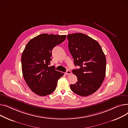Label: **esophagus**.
Returning a JSON list of instances; mask_svg holds the SVG:
<instances>
[{
	"label": "esophagus",
	"instance_id": "esophagus-1",
	"mask_svg": "<svg viewBox=\"0 0 128 128\" xmlns=\"http://www.w3.org/2000/svg\"><path fill=\"white\" fill-rule=\"evenodd\" d=\"M71 73H72L70 71H69V70L66 71L65 72V74H66V75H70V74H71Z\"/></svg>",
	"mask_w": 128,
	"mask_h": 128
}]
</instances>
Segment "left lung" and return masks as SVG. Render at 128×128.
I'll return each instance as SVG.
<instances>
[{
    "mask_svg": "<svg viewBox=\"0 0 128 128\" xmlns=\"http://www.w3.org/2000/svg\"><path fill=\"white\" fill-rule=\"evenodd\" d=\"M68 47L78 69L72 70L78 81L71 84V90L86 96L95 92L104 80L106 58L99 43L86 34L76 33L68 35Z\"/></svg>",
    "mask_w": 128,
    "mask_h": 128,
    "instance_id": "8db88e82",
    "label": "left lung"
}]
</instances>
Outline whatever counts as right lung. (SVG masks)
<instances>
[{
  "label": "right lung",
  "instance_id": "add662e5",
  "mask_svg": "<svg viewBox=\"0 0 128 128\" xmlns=\"http://www.w3.org/2000/svg\"><path fill=\"white\" fill-rule=\"evenodd\" d=\"M66 35L43 34L30 40L22 55V76L32 92L40 96L52 94L55 90L58 80L64 73L49 66L52 50L64 42Z\"/></svg>",
  "mask_w": 128,
  "mask_h": 128
}]
</instances>
